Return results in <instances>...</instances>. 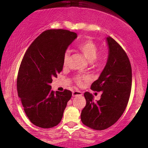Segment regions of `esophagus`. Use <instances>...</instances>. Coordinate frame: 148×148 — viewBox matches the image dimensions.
I'll return each instance as SVG.
<instances>
[{
  "mask_svg": "<svg viewBox=\"0 0 148 148\" xmlns=\"http://www.w3.org/2000/svg\"><path fill=\"white\" fill-rule=\"evenodd\" d=\"M82 95V93L79 90H74L72 92V96L73 97H77V96H81Z\"/></svg>",
  "mask_w": 148,
  "mask_h": 148,
  "instance_id": "obj_1",
  "label": "esophagus"
}]
</instances>
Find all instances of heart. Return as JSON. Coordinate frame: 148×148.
Instances as JSON below:
<instances>
[{
  "label": "heart",
  "mask_w": 148,
  "mask_h": 148,
  "mask_svg": "<svg viewBox=\"0 0 148 148\" xmlns=\"http://www.w3.org/2000/svg\"><path fill=\"white\" fill-rule=\"evenodd\" d=\"M79 49L81 52L84 53V56L89 60L90 62H95L96 64H99L102 62L101 59H97V56L98 55V47L95 42L90 40H87V41L83 42L79 45ZM69 57V51L65 53L64 56V64H65L67 62V59ZM88 78L87 76H77L76 77V82L78 85L82 84L83 81H86Z\"/></svg>",
  "instance_id": "1"
}]
</instances>
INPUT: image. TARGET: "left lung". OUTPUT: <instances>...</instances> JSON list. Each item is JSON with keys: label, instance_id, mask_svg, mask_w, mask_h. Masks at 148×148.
Listing matches in <instances>:
<instances>
[{"label": "left lung", "instance_id": "obj_1", "mask_svg": "<svg viewBox=\"0 0 148 148\" xmlns=\"http://www.w3.org/2000/svg\"><path fill=\"white\" fill-rule=\"evenodd\" d=\"M108 48L107 62L92 90L102 92L98 101L88 92L84 93L86 105L81 113L85 125L95 130H103L116 123L126 108L132 82V67L129 58L117 42L106 37Z\"/></svg>", "mask_w": 148, "mask_h": 148}]
</instances>
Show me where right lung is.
<instances>
[{
	"mask_svg": "<svg viewBox=\"0 0 148 148\" xmlns=\"http://www.w3.org/2000/svg\"><path fill=\"white\" fill-rule=\"evenodd\" d=\"M77 37L67 30H45L33 42L22 59L17 77L18 95L33 125L51 128L60 123L72 92L51 90L52 79L62 71L64 56Z\"/></svg>",
	"mask_w": 148,
	"mask_h": 148,
	"instance_id": "1",
	"label": "right lung"
}]
</instances>
